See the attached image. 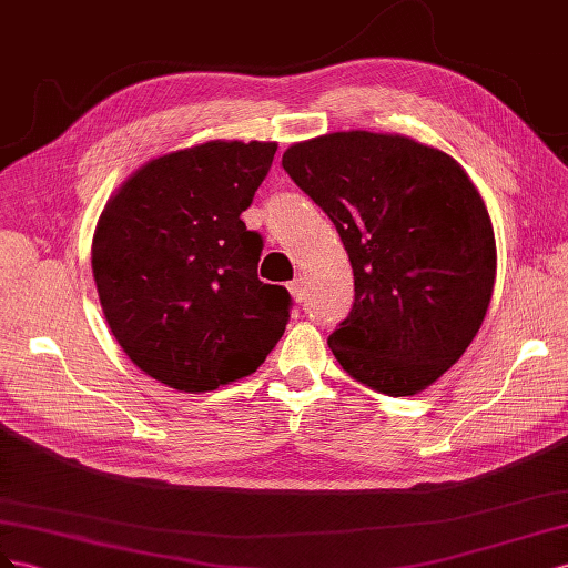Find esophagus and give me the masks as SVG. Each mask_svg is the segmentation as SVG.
Wrapping results in <instances>:
<instances>
[{
    "mask_svg": "<svg viewBox=\"0 0 568 568\" xmlns=\"http://www.w3.org/2000/svg\"><path fill=\"white\" fill-rule=\"evenodd\" d=\"M290 293H293V297L297 300V302H304L306 300V287H304V278H295V281H290Z\"/></svg>",
    "mask_w": 568,
    "mask_h": 568,
    "instance_id": "obj_1",
    "label": "esophagus"
}]
</instances>
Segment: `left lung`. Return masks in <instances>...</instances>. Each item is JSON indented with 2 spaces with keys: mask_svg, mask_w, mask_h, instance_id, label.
<instances>
[{
  "mask_svg": "<svg viewBox=\"0 0 568 568\" xmlns=\"http://www.w3.org/2000/svg\"><path fill=\"white\" fill-rule=\"evenodd\" d=\"M349 254L352 312L328 347L347 374L416 395L459 362L488 312L495 235L455 159L402 135L331 133L283 154Z\"/></svg>",
  "mask_w": 568,
  "mask_h": 568,
  "instance_id": "obj_1",
  "label": "left lung"
}]
</instances>
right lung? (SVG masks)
I'll list each match as a JSON object with an SVG mask.
<instances>
[{
    "instance_id": "1",
    "label": "right lung",
    "mask_w": 568,
    "mask_h": 568,
    "mask_svg": "<svg viewBox=\"0 0 568 568\" xmlns=\"http://www.w3.org/2000/svg\"><path fill=\"white\" fill-rule=\"evenodd\" d=\"M275 142H206L133 173L100 216L92 273L113 337L154 381L206 393L278 345L293 297L256 275L264 240L240 214Z\"/></svg>"
}]
</instances>
